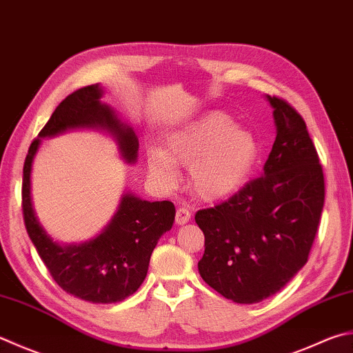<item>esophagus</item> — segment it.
I'll list each match as a JSON object with an SVG mask.
<instances>
[{
	"label": "esophagus",
	"mask_w": 353,
	"mask_h": 353,
	"mask_svg": "<svg viewBox=\"0 0 353 353\" xmlns=\"http://www.w3.org/2000/svg\"><path fill=\"white\" fill-rule=\"evenodd\" d=\"M189 219H190V212H189L188 209L179 208V209L176 210V216H175L176 224L184 225L185 223H189Z\"/></svg>",
	"instance_id": "34e87169"
}]
</instances>
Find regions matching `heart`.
<instances>
[{
	"label": "heart",
	"instance_id": "b5f03b06",
	"mask_svg": "<svg viewBox=\"0 0 353 353\" xmlns=\"http://www.w3.org/2000/svg\"><path fill=\"white\" fill-rule=\"evenodd\" d=\"M259 155L255 134L234 124L228 114L212 110L150 145L148 169L163 189L178 181V168H189V184L204 201H221L248 183Z\"/></svg>",
	"mask_w": 353,
	"mask_h": 353
}]
</instances>
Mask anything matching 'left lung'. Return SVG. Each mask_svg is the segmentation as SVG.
Returning a JSON list of instances; mask_svg holds the SVG:
<instances>
[{
	"mask_svg": "<svg viewBox=\"0 0 353 353\" xmlns=\"http://www.w3.org/2000/svg\"><path fill=\"white\" fill-rule=\"evenodd\" d=\"M264 98L276 137L261 176L195 215L205 245L199 275L239 304L275 295L301 270L324 205L323 169L305 123L283 99Z\"/></svg>",
	"mask_w": 353,
	"mask_h": 353,
	"instance_id": "8db88e82",
	"label": "left lung"
}]
</instances>
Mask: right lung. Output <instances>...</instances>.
<instances>
[{"label": "right lung", "mask_w": 353, "mask_h": 353, "mask_svg": "<svg viewBox=\"0 0 353 353\" xmlns=\"http://www.w3.org/2000/svg\"><path fill=\"white\" fill-rule=\"evenodd\" d=\"M103 97V85L92 84L63 99L33 139L23 169V210L29 238L59 288L94 304L118 303L135 294L148 275L158 239L175 221V205L170 201H145L124 190L110 221L85 241L58 243L39 223L32 199V170L44 138L69 130H97L115 143L125 164L137 163L139 143L135 130L112 105L101 101Z\"/></svg>", "instance_id": "right-lung-1"}]
</instances>
